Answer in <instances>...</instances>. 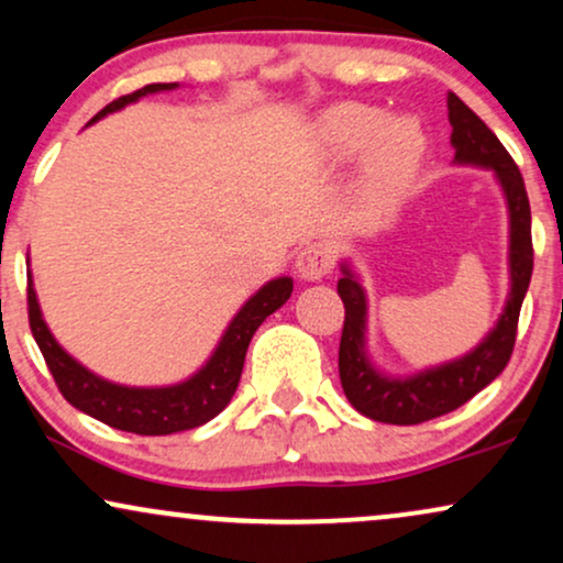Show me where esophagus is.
<instances>
[{
    "label": "esophagus",
    "instance_id": "esophagus-1",
    "mask_svg": "<svg viewBox=\"0 0 563 563\" xmlns=\"http://www.w3.org/2000/svg\"><path fill=\"white\" fill-rule=\"evenodd\" d=\"M330 269L332 252L324 244H309L296 260V273L301 280H322L324 275H330Z\"/></svg>",
    "mask_w": 563,
    "mask_h": 563
}]
</instances>
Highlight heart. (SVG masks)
Returning <instances> with one entry per match:
<instances>
[{"label": "heart", "instance_id": "1", "mask_svg": "<svg viewBox=\"0 0 563 563\" xmlns=\"http://www.w3.org/2000/svg\"><path fill=\"white\" fill-rule=\"evenodd\" d=\"M317 142L340 163L364 153L361 191L368 208L382 212L393 208L416 179L426 137L408 117L387 119L376 106L340 103L319 117Z\"/></svg>", "mask_w": 563, "mask_h": 563}]
</instances>
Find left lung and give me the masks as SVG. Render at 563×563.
<instances>
[{
    "instance_id": "1",
    "label": "left lung",
    "mask_w": 563,
    "mask_h": 563,
    "mask_svg": "<svg viewBox=\"0 0 563 563\" xmlns=\"http://www.w3.org/2000/svg\"><path fill=\"white\" fill-rule=\"evenodd\" d=\"M446 111L452 124L454 166H473L494 170L501 187L509 216V294L504 311L490 327L486 338L460 358L439 366L421 368L408 376L382 372L368 355V298L358 273L347 260L340 262L338 294L345 303V324L340 338V384L347 402L361 416L379 423L412 426L431 421L444 412L457 410L471 397L488 387L509 364L517 338V319L532 275V236H530V202L522 174L511 161L507 147L488 130L478 113L467 109L454 92H446Z\"/></svg>"
}]
</instances>
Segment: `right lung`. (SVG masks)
<instances>
[{
  "instance_id": "obj_1",
  "label": "right lung",
  "mask_w": 563,
  "mask_h": 563,
  "mask_svg": "<svg viewBox=\"0 0 563 563\" xmlns=\"http://www.w3.org/2000/svg\"><path fill=\"white\" fill-rule=\"evenodd\" d=\"M176 88H179V82L145 85L142 90L122 96L119 101L106 106L103 111H98L90 124L113 111H122L124 106L137 103L140 98ZM27 265H31V257H27ZM290 294H294V277L283 275L265 283L236 311V317L220 334L218 345L212 347L210 358L187 379L163 384V387H130V384L109 382L64 351L48 330L44 314H41L31 273H27V319H31L35 343L44 353L48 372L54 374L64 400L75 405L77 410L88 412L96 421L111 426V429L140 433V437H166V433L189 431L212 421L231 402L241 372H244L246 347L252 343L254 332L273 311L288 301Z\"/></svg>"
}]
</instances>
